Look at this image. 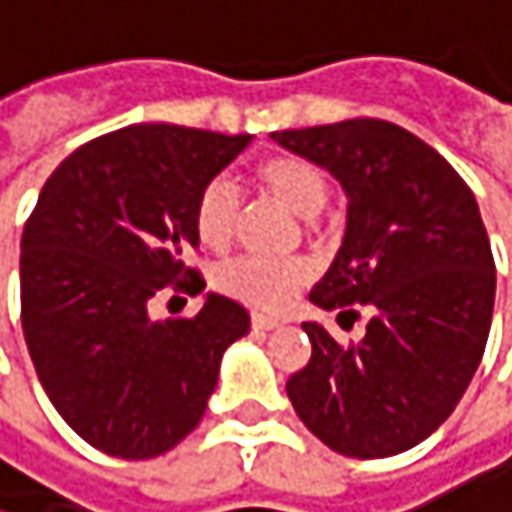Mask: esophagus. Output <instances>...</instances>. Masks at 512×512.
<instances>
[{
    "mask_svg": "<svg viewBox=\"0 0 512 512\" xmlns=\"http://www.w3.org/2000/svg\"><path fill=\"white\" fill-rule=\"evenodd\" d=\"M276 327H282V318L261 315V312H254V315H251V330H254V333H270V330H276Z\"/></svg>",
    "mask_w": 512,
    "mask_h": 512,
    "instance_id": "34e87169",
    "label": "esophagus"
}]
</instances>
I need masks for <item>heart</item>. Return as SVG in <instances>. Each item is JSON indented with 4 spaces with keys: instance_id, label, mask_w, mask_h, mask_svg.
I'll list each match as a JSON object with an SVG mask.
<instances>
[{
    "instance_id": "b5f03b06",
    "label": "heart",
    "mask_w": 512,
    "mask_h": 512,
    "mask_svg": "<svg viewBox=\"0 0 512 512\" xmlns=\"http://www.w3.org/2000/svg\"><path fill=\"white\" fill-rule=\"evenodd\" d=\"M254 182L261 191L285 203L300 218H315L330 194L324 170L291 152L267 155L254 164ZM239 197L233 185L221 176L209 179L191 206V227L203 248L224 251L236 230ZM312 270L303 261H264V258H233L215 273V288L245 306L276 312L294 300V294L309 282Z\"/></svg>"
}]
</instances>
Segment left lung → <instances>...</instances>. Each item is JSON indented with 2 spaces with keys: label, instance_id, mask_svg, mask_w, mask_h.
Masks as SVG:
<instances>
[{
  "label": "left lung",
  "instance_id": "obj_1",
  "mask_svg": "<svg viewBox=\"0 0 512 512\" xmlns=\"http://www.w3.org/2000/svg\"><path fill=\"white\" fill-rule=\"evenodd\" d=\"M348 194L342 248L309 300L339 318L372 312L360 345L321 324L288 399L306 429L354 459L426 441L459 405L489 339L495 261L465 179L417 134L384 119L276 131Z\"/></svg>",
  "mask_w": 512,
  "mask_h": 512
}]
</instances>
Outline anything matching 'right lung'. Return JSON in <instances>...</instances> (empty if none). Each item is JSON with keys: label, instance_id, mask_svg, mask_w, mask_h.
Instances as JSON below:
<instances>
[{"label": "right lung", "instance_id": "obj_1", "mask_svg": "<svg viewBox=\"0 0 512 512\" xmlns=\"http://www.w3.org/2000/svg\"><path fill=\"white\" fill-rule=\"evenodd\" d=\"M251 134L149 122L74 149L44 182L20 239V321L38 381L95 450L152 459L203 417L248 312L206 294L155 321L161 294H200L191 206Z\"/></svg>", "mask_w": 512, "mask_h": 512}]
</instances>
